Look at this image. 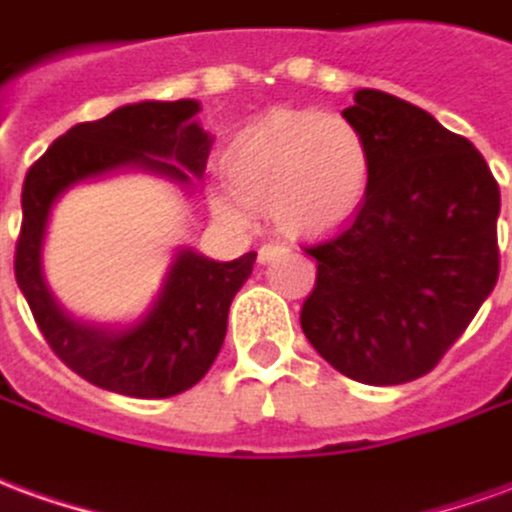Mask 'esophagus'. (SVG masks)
<instances>
[{
    "mask_svg": "<svg viewBox=\"0 0 512 512\" xmlns=\"http://www.w3.org/2000/svg\"><path fill=\"white\" fill-rule=\"evenodd\" d=\"M285 252H288V246H282V244H263V246H260V252H257V260H260V263H271L274 257L285 255Z\"/></svg>",
    "mask_w": 512,
    "mask_h": 512,
    "instance_id": "34e87169",
    "label": "esophagus"
}]
</instances>
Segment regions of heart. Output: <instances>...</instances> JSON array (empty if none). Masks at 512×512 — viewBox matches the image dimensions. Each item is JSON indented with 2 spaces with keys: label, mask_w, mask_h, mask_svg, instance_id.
Instances as JSON below:
<instances>
[{
  "label": "heart",
  "mask_w": 512,
  "mask_h": 512,
  "mask_svg": "<svg viewBox=\"0 0 512 512\" xmlns=\"http://www.w3.org/2000/svg\"><path fill=\"white\" fill-rule=\"evenodd\" d=\"M230 185L213 188V210L246 221L271 216L293 238L341 227L357 213L371 182L363 132L335 113L280 110L244 130L224 157Z\"/></svg>",
  "instance_id": "heart-1"
}]
</instances>
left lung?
Instances as JSON below:
<instances>
[{
	"label": "left lung",
	"instance_id": "left-lung-1",
	"mask_svg": "<svg viewBox=\"0 0 512 512\" xmlns=\"http://www.w3.org/2000/svg\"><path fill=\"white\" fill-rule=\"evenodd\" d=\"M371 182L341 230L305 246L316 288L302 330L349 380L402 385L438 366L499 277V185L485 157L427 110L363 88L343 110Z\"/></svg>",
	"mask_w": 512,
	"mask_h": 512
}]
</instances>
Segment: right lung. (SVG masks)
<instances>
[{"mask_svg": "<svg viewBox=\"0 0 512 512\" xmlns=\"http://www.w3.org/2000/svg\"><path fill=\"white\" fill-rule=\"evenodd\" d=\"M199 110L196 99L124 105L105 119L71 127L24 177L16 282L52 352L105 391L166 399L194 388L219 355L232 299L249 280L257 255L219 263L180 249L141 321L127 330L94 327L66 316L46 288L41 271L46 221L66 188L110 171L144 169L191 185V174H205L213 144L210 132L194 121Z\"/></svg>", "mask_w": 512, "mask_h": 512, "instance_id": "obj_1", "label": "right lung"}]
</instances>
